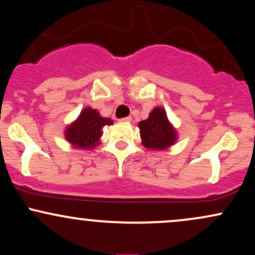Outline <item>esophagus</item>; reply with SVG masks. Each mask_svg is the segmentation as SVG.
<instances>
[{"instance_id":"esophagus-1","label":"esophagus","mask_w":255,"mask_h":255,"mask_svg":"<svg viewBox=\"0 0 255 255\" xmlns=\"http://www.w3.org/2000/svg\"><path fill=\"white\" fill-rule=\"evenodd\" d=\"M119 121L121 122V124H128V122H130V121H131V118H130V116H127V118H122V119H120Z\"/></svg>"}]
</instances>
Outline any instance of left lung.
I'll list each match as a JSON object with an SVG mask.
<instances>
[{"label":"left lung","instance_id":"obj_1","mask_svg":"<svg viewBox=\"0 0 255 255\" xmlns=\"http://www.w3.org/2000/svg\"><path fill=\"white\" fill-rule=\"evenodd\" d=\"M140 136L146 148L164 150L176 141V131L168 121L165 111L156 108L145 121L139 122Z\"/></svg>","mask_w":255,"mask_h":255}]
</instances>
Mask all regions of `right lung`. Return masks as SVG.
I'll return each instance as SVG.
<instances>
[{
  "instance_id": "1",
  "label": "right lung",
  "mask_w": 255,
  "mask_h": 255,
  "mask_svg": "<svg viewBox=\"0 0 255 255\" xmlns=\"http://www.w3.org/2000/svg\"><path fill=\"white\" fill-rule=\"evenodd\" d=\"M109 125H113L110 119L102 118L98 111L86 108L79 115L77 121L67 127L66 139L80 148H92L98 145L104 126Z\"/></svg>"
}]
</instances>
